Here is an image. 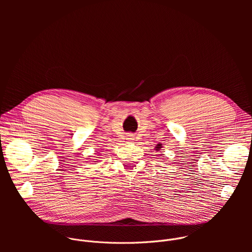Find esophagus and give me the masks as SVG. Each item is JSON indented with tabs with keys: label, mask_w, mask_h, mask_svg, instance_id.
<instances>
[{
	"label": "esophagus",
	"mask_w": 252,
	"mask_h": 252,
	"mask_svg": "<svg viewBox=\"0 0 252 252\" xmlns=\"http://www.w3.org/2000/svg\"><path fill=\"white\" fill-rule=\"evenodd\" d=\"M126 138H127L128 140H133V139H134V135H133L132 133H128L127 136H126Z\"/></svg>",
	"instance_id": "1"
}]
</instances>
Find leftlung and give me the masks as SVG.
<instances>
[{
	"instance_id": "obj_1",
	"label": "left lung",
	"mask_w": 252,
	"mask_h": 252,
	"mask_svg": "<svg viewBox=\"0 0 252 252\" xmlns=\"http://www.w3.org/2000/svg\"><path fill=\"white\" fill-rule=\"evenodd\" d=\"M159 149H160V146H158V148H157V149H156V150H157V151H158V150H159Z\"/></svg>"
}]
</instances>
